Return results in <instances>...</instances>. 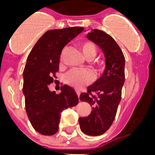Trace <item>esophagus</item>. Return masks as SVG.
Wrapping results in <instances>:
<instances>
[{
    "mask_svg": "<svg viewBox=\"0 0 155 155\" xmlns=\"http://www.w3.org/2000/svg\"><path fill=\"white\" fill-rule=\"evenodd\" d=\"M76 94H77L78 97H80V91H78V90H76Z\"/></svg>",
    "mask_w": 155,
    "mask_h": 155,
    "instance_id": "esophagus-1",
    "label": "esophagus"
}]
</instances>
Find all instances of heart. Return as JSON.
Segmentation results:
<instances>
[{
  "mask_svg": "<svg viewBox=\"0 0 155 155\" xmlns=\"http://www.w3.org/2000/svg\"><path fill=\"white\" fill-rule=\"evenodd\" d=\"M80 48L83 53V55L87 60H92L97 54V49L96 45L91 41H84L80 44ZM63 51L62 52L60 58H63ZM95 67L97 70L101 69L102 67V62H97L95 63ZM94 80V75L88 71H72L65 76L64 81L67 84L75 89H82L83 87L87 86Z\"/></svg>",
  "mask_w": 155,
  "mask_h": 155,
  "instance_id": "b5f03b06",
  "label": "heart"
}]
</instances>
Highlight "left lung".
Returning a JSON list of instances; mask_svg holds the SVG:
<instances>
[{
  "label": "left lung",
  "instance_id": "obj_1",
  "mask_svg": "<svg viewBox=\"0 0 155 155\" xmlns=\"http://www.w3.org/2000/svg\"><path fill=\"white\" fill-rule=\"evenodd\" d=\"M87 38L104 54L105 69L103 75L87 87V92L80 94V101L90 104L92 110L87 117L79 118V122L85 134L99 136L110 128L115 119L125 83V60L120 47L105 32L94 29Z\"/></svg>",
  "mask_w": 155,
  "mask_h": 155
}]
</instances>
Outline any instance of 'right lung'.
<instances>
[{
	"instance_id": "1",
	"label": "right lung",
	"mask_w": 155,
	"mask_h": 155,
	"mask_svg": "<svg viewBox=\"0 0 155 155\" xmlns=\"http://www.w3.org/2000/svg\"><path fill=\"white\" fill-rule=\"evenodd\" d=\"M83 30V27L48 30L28 55L23 71L25 110L34 129L42 135L50 136L58 132L61 113L79 101L70 86H62L59 94L51 92L48 86L58 71L62 50Z\"/></svg>"
}]
</instances>
